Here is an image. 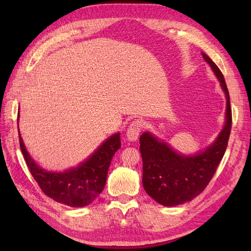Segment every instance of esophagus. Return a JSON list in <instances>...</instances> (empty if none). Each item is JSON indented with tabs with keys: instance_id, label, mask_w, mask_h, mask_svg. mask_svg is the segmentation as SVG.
Listing matches in <instances>:
<instances>
[{
	"instance_id": "1",
	"label": "esophagus",
	"mask_w": 251,
	"mask_h": 251,
	"mask_svg": "<svg viewBox=\"0 0 251 251\" xmlns=\"http://www.w3.org/2000/svg\"><path fill=\"white\" fill-rule=\"evenodd\" d=\"M142 128H143L142 121L136 120L134 122H131L130 125L128 126V128H127V132H126L127 139L129 141H136L138 139V137H139Z\"/></svg>"
}]
</instances>
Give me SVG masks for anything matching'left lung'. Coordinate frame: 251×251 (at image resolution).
Returning <instances> with one entry per match:
<instances>
[{"instance_id": "left-lung-1", "label": "left lung", "mask_w": 251, "mask_h": 251, "mask_svg": "<svg viewBox=\"0 0 251 251\" xmlns=\"http://www.w3.org/2000/svg\"><path fill=\"white\" fill-rule=\"evenodd\" d=\"M201 55L220 81L226 94V124L211 146L205 149V151L191 156L174 151L167 143L159 141L150 132H143L140 136L143 188L154 201L164 206L183 204L205 190L225 155L230 138L232 110L225 77L209 57L204 52Z\"/></svg>"}]
</instances>
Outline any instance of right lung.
Listing matches in <instances>:
<instances>
[{
    "label": "right lung",
    "mask_w": 251,
    "mask_h": 251,
    "mask_svg": "<svg viewBox=\"0 0 251 251\" xmlns=\"http://www.w3.org/2000/svg\"><path fill=\"white\" fill-rule=\"evenodd\" d=\"M120 135V132L112 135L86 161L62 173L46 172L36 165L25 150L20 132L19 143L26 166L47 196L63 205L84 207L89 205L104 188L112 157L121 148Z\"/></svg>",
    "instance_id": "add662e5"
}]
</instances>
